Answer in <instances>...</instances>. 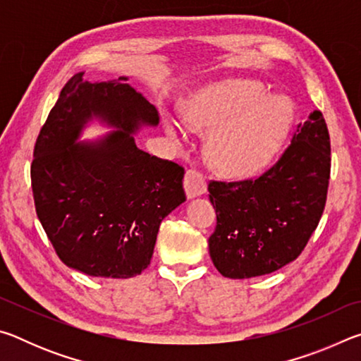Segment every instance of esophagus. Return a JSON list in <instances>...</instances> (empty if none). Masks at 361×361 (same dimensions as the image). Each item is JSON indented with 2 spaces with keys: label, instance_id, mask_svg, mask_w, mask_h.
<instances>
[{
  "label": "esophagus",
  "instance_id": "34e87169",
  "mask_svg": "<svg viewBox=\"0 0 361 361\" xmlns=\"http://www.w3.org/2000/svg\"><path fill=\"white\" fill-rule=\"evenodd\" d=\"M185 192L188 199L199 197L207 192V181L202 173L195 170H188L185 175Z\"/></svg>",
  "mask_w": 361,
  "mask_h": 361
}]
</instances>
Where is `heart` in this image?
<instances>
[{"label":"heart","mask_w":361,"mask_h":361,"mask_svg":"<svg viewBox=\"0 0 361 361\" xmlns=\"http://www.w3.org/2000/svg\"><path fill=\"white\" fill-rule=\"evenodd\" d=\"M194 130L210 132L207 156L231 176H252L276 161L293 124V106L283 97L267 95L264 85L247 79H223L204 85L183 108ZM166 130L185 138L178 121L166 119Z\"/></svg>","instance_id":"heart-1"}]
</instances>
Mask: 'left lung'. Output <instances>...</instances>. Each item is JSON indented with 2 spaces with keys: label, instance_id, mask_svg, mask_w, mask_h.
I'll list each match as a JSON object with an SVG mask.
<instances>
[{
  "label": "left lung",
  "instance_id": "1",
  "mask_svg": "<svg viewBox=\"0 0 361 361\" xmlns=\"http://www.w3.org/2000/svg\"><path fill=\"white\" fill-rule=\"evenodd\" d=\"M329 154L326 122L315 109L298 126L276 166L259 178L210 181L216 228L209 250L221 276H266L301 255L325 209Z\"/></svg>",
  "mask_w": 361,
  "mask_h": 361
}]
</instances>
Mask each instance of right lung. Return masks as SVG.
<instances>
[{"instance_id":"obj_1","label":"right lung","mask_w":361,"mask_h":361,"mask_svg":"<svg viewBox=\"0 0 361 361\" xmlns=\"http://www.w3.org/2000/svg\"><path fill=\"white\" fill-rule=\"evenodd\" d=\"M73 76L36 140V215L66 266L92 277L129 279L149 266L159 226L186 200L185 170L135 145L156 127L154 105L127 84ZM94 118L116 130L78 142Z\"/></svg>"}]
</instances>
